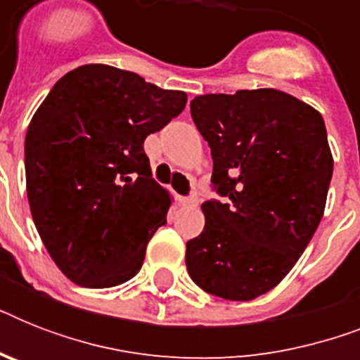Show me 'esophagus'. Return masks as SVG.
I'll return each instance as SVG.
<instances>
[{
  "label": "esophagus",
  "mask_w": 360,
  "mask_h": 360,
  "mask_svg": "<svg viewBox=\"0 0 360 360\" xmlns=\"http://www.w3.org/2000/svg\"><path fill=\"white\" fill-rule=\"evenodd\" d=\"M179 203L181 205H185V207H196L198 205V198L192 194V196H186V198H179Z\"/></svg>",
  "instance_id": "1"
}]
</instances>
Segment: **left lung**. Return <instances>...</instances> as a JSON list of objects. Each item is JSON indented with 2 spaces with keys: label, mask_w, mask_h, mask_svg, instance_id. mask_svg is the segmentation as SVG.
<instances>
[{
  "label": "left lung",
  "mask_w": 360,
  "mask_h": 360,
  "mask_svg": "<svg viewBox=\"0 0 360 360\" xmlns=\"http://www.w3.org/2000/svg\"><path fill=\"white\" fill-rule=\"evenodd\" d=\"M192 120L211 147L205 226L186 243V269L203 291L250 301L290 273L318 230L333 177L323 117L278 89L202 95Z\"/></svg>",
  "instance_id": "obj_1"
}]
</instances>
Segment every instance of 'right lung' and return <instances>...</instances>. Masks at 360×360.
I'll list each match as a JSON object with an SVG mask.
<instances>
[{
    "instance_id": "right-lung-1",
    "label": "right lung",
    "mask_w": 360,
    "mask_h": 360,
    "mask_svg": "<svg viewBox=\"0 0 360 360\" xmlns=\"http://www.w3.org/2000/svg\"><path fill=\"white\" fill-rule=\"evenodd\" d=\"M185 104V91L91 63L67 72L35 112L25 134L31 217L75 284L112 288L141 269L172 205L151 177L143 141Z\"/></svg>"
}]
</instances>
